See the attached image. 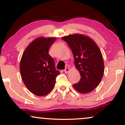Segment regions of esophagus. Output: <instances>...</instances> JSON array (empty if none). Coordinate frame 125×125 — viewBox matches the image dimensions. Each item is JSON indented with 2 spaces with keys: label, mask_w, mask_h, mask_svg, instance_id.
<instances>
[{
  "label": "esophagus",
  "mask_w": 125,
  "mask_h": 125,
  "mask_svg": "<svg viewBox=\"0 0 125 125\" xmlns=\"http://www.w3.org/2000/svg\"><path fill=\"white\" fill-rule=\"evenodd\" d=\"M70 71V69L69 68H66L65 69H64V72L65 73H68Z\"/></svg>",
  "instance_id": "obj_1"
}]
</instances>
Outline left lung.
Wrapping results in <instances>:
<instances>
[{
	"instance_id": "8db88e82",
	"label": "left lung",
	"mask_w": 125,
	"mask_h": 125,
	"mask_svg": "<svg viewBox=\"0 0 125 125\" xmlns=\"http://www.w3.org/2000/svg\"><path fill=\"white\" fill-rule=\"evenodd\" d=\"M72 51L75 67L81 79L73 87L80 93L91 92L100 84L104 72L102 53L92 39L83 34L75 33L61 38Z\"/></svg>"
}]
</instances>
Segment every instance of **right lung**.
I'll use <instances>...</instances> for the list:
<instances>
[{
    "mask_svg": "<svg viewBox=\"0 0 125 125\" xmlns=\"http://www.w3.org/2000/svg\"><path fill=\"white\" fill-rule=\"evenodd\" d=\"M56 37H37L24 51L20 63L22 80L28 90L37 96H44L53 89L60 74L54 60L48 53Z\"/></svg>",
    "mask_w": 125,
    "mask_h": 125,
    "instance_id": "1",
    "label": "right lung"
}]
</instances>
